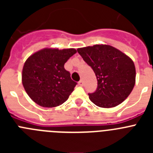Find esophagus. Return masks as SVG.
Returning <instances> with one entry per match:
<instances>
[{"mask_svg":"<svg viewBox=\"0 0 153 153\" xmlns=\"http://www.w3.org/2000/svg\"><path fill=\"white\" fill-rule=\"evenodd\" d=\"M78 84L80 86H83V81L81 79V80L79 81V83H78Z\"/></svg>","mask_w":153,"mask_h":153,"instance_id":"34e87169","label":"esophagus"}]
</instances>
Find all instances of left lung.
I'll return each instance as SVG.
<instances>
[{"label":"left lung","mask_w":153,"mask_h":153,"mask_svg":"<svg viewBox=\"0 0 153 153\" xmlns=\"http://www.w3.org/2000/svg\"><path fill=\"white\" fill-rule=\"evenodd\" d=\"M77 52L97 76V90L88 93L90 100L102 108L123 102L136 82V68L130 58L112 46L102 44L79 48Z\"/></svg>","instance_id":"8db88e82"}]
</instances>
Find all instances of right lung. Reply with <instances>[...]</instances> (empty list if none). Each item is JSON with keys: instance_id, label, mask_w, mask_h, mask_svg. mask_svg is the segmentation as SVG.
Returning <instances> with one entry per match:
<instances>
[{"instance_id": "right-lung-1", "label": "right lung", "mask_w": 153, "mask_h": 153, "mask_svg": "<svg viewBox=\"0 0 153 153\" xmlns=\"http://www.w3.org/2000/svg\"><path fill=\"white\" fill-rule=\"evenodd\" d=\"M75 49L41 50L31 55L23 67L22 83L31 100L44 107H55L67 100L77 84L64 64Z\"/></svg>"}]
</instances>
